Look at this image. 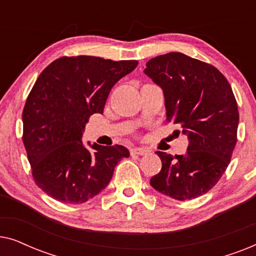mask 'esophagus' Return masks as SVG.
<instances>
[{"mask_svg":"<svg viewBox=\"0 0 256 256\" xmlns=\"http://www.w3.org/2000/svg\"><path fill=\"white\" fill-rule=\"evenodd\" d=\"M149 150L146 149V148H132L130 150V154L132 155H140V156H143L146 155V154H148Z\"/></svg>","mask_w":256,"mask_h":256,"instance_id":"34e87169","label":"esophagus"}]
</instances>
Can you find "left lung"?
Returning <instances> with one entry per match:
<instances>
[{"mask_svg": "<svg viewBox=\"0 0 256 256\" xmlns=\"http://www.w3.org/2000/svg\"><path fill=\"white\" fill-rule=\"evenodd\" d=\"M144 73L162 87L166 121L188 135L185 155L156 152L162 169L150 185L177 200L208 192L225 172L238 142L239 110L232 87L208 62L180 52L157 56Z\"/></svg>", "mask_w": 256, "mask_h": 256, "instance_id": "left-lung-1", "label": "left lung"}]
</instances>
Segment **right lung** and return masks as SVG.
<instances>
[{"instance_id":"1","label":"right lung","mask_w":256,"mask_h":256,"mask_svg":"<svg viewBox=\"0 0 256 256\" xmlns=\"http://www.w3.org/2000/svg\"><path fill=\"white\" fill-rule=\"evenodd\" d=\"M138 64L65 56L38 76L23 108L22 140L34 183L56 200L82 204L96 197L129 157L118 144L94 143L90 152L82 136L90 115L104 113L112 87Z\"/></svg>"}]
</instances>
